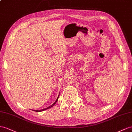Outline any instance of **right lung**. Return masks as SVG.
<instances>
[{
    "instance_id": "1",
    "label": "right lung",
    "mask_w": 132,
    "mask_h": 132,
    "mask_svg": "<svg viewBox=\"0 0 132 132\" xmlns=\"http://www.w3.org/2000/svg\"><path fill=\"white\" fill-rule=\"evenodd\" d=\"M59 96H58V97H57V99H56V101L55 103H54L52 105H51L50 106H49V107H48V108H45V109H42V110H33V111H37V112H39V111H43V110H46V109H50V108H51V107H52L54 105H55L56 103V102L57 101V100H58V99H59Z\"/></svg>"
}]
</instances>
